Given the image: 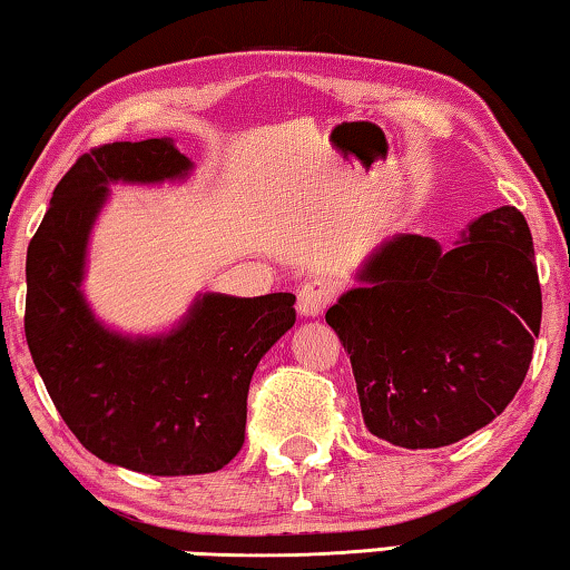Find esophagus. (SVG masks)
Wrapping results in <instances>:
<instances>
[{"label":"esophagus","instance_id":"1","mask_svg":"<svg viewBox=\"0 0 570 570\" xmlns=\"http://www.w3.org/2000/svg\"><path fill=\"white\" fill-rule=\"evenodd\" d=\"M336 285L328 277H311L298 287V311L303 316H318L334 301Z\"/></svg>","mask_w":570,"mask_h":570}]
</instances>
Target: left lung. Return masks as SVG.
Listing matches in <instances>:
<instances>
[{
    "mask_svg": "<svg viewBox=\"0 0 570 570\" xmlns=\"http://www.w3.org/2000/svg\"><path fill=\"white\" fill-rule=\"evenodd\" d=\"M326 311L350 354L370 432L409 450L452 444L514 399L540 334L530 226L511 205L470 224L455 249L395 236Z\"/></svg>",
    "mask_w": 570,
    "mask_h": 570,
    "instance_id": "1",
    "label": "left lung"
}]
</instances>
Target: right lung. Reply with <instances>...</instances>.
<instances>
[{
	"label": "right lung",
	"mask_w": 570,
	"mask_h": 570,
	"mask_svg": "<svg viewBox=\"0 0 570 570\" xmlns=\"http://www.w3.org/2000/svg\"><path fill=\"white\" fill-rule=\"evenodd\" d=\"M189 167L167 138L89 148L56 185L24 265V336L53 406L92 455L148 475L213 473L236 458L254 370L295 324L293 293H208L159 340L97 324L79 283L105 185L161 183Z\"/></svg>",
	"instance_id": "add662e5"
}]
</instances>
